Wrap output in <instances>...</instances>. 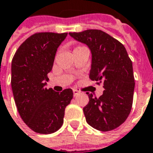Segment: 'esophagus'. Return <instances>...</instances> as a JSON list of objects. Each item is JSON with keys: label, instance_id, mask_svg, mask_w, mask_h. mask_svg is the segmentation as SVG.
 <instances>
[{"label": "esophagus", "instance_id": "34e87169", "mask_svg": "<svg viewBox=\"0 0 153 153\" xmlns=\"http://www.w3.org/2000/svg\"><path fill=\"white\" fill-rule=\"evenodd\" d=\"M80 93H81V92H80L79 90H73V94H74V96H76V95H78Z\"/></svg>", "mask_w": 153, "mask_h": 153}]
</instances>
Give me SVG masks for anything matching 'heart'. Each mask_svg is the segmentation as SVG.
<instances>
[{
	"label": "heart",
	"mask_w": 153,
	"mask_h": 153,
	"mask_svg": "<svg viewBox=\"0 0 153 153\" xmlns=\"http://www.w3.org/2000/svg\"><path fill=\"white\" fill-rule=\"evenodd\" d=\"M77 48H81V47H77Z\"/></svg>",
	"instance_id": "b5f03b06"
}]
</instances>
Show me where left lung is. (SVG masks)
Wrapping results in <instances>:
<instances>
[{
	"label": "left lung",
	"mask_w": 153,
	"mask_h": 153,
	"mask_svg": "<svg viewBox=\"0 0 153 153\" xmlns=\"http://www.w3.org/2000/svg\"><path fill=\"white\" fill-rule=\"evenodd\" d=\"M69 35L90 49V78L102 82L104 88L100 98L86 93L89 102L83 108L86 122L100 131L114 130L126 120L133 103V65L126 50L101 30L70 32Z\"/></svg>",
	"instance_id": "left-lung-1"
}]
</instances>
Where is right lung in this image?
Here are the masks:
<instances>
[{
	"mask_svg": "<svg viewBox=\"0 0 153 153\" xmlns=\"http://www.w3.org/2000/svg\"><path fill=\"white\" fill-rule=\"evenodd\" d=\"M68 33L41 32L21 45L11 63V87L18 111L31 130L51 134L62 126L65 108L73 93L71 89L56 92L45 87L57 49Z\"/></svg>",
	"mask_w": 153,
	"mask_h": 153,
	"instance_id": "1",
	"label": "right lung"
}]
</instances>
